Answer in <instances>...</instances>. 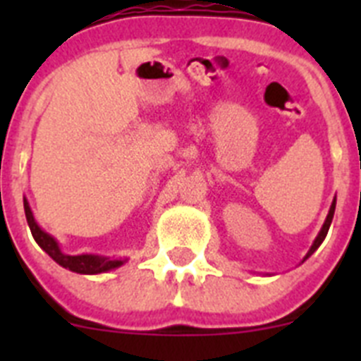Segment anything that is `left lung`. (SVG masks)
<instances>
[{"label":"left lung","mask_w":361,"mask_h":361,"mask_svg":"<svg viewBox=\"0 0 361 361\" xmlns=\"http://www.w3.org/2000/svg\"><path fill=\"white\" fill-rule=\"evenodd\" d=\"M334 208H336V197H334V199H333V204H331L329 213H327V216H325V222H324V226H322L320 233H318V235H317V238H314V242H312V245H311V247H309L307 255H305L302 262H305V260H307V258L311 257V255L314 253V251H317L318 247H320V244H322V242H324V238L327 237V231H329L331 222H333V216H334Z\"/></svg>","instance_id":"left-lung-1"}]
</instances>
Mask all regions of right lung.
Wrapping results in <instances>:
<instances>
[{
    "mask_svg": "<svg viewBox=\"0 0 361 361\" xmlns=\"http://www.w3.org/2000/svg\"><path fill=\"white\" fill-rule=\"evenodd\" d=\"M25 206V216H27L28 228L32 231V237L34 240L39 244L41 250L49 255L52 260H56L57 264L65 269L73 271V273H79V275H99V273H106V271L117 269V267L123 266L126 262V258H110V257H101V255H66L63 253L61 247H59V242L49 235L47 231L39 228V224L34 219V213H32L30 206H28V200L23 199Z\"/></svg>",
    "mask_w": 361,
    "mask_h": 361,
    "instance_id": "add662e5",
    "label": "right lung"
}]
</instances>
